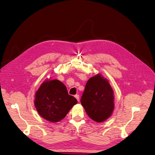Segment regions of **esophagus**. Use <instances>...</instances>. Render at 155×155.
I'll list each match as a JSON object with an SVG mask.
<instances>
[{"label": "esophagus", "instance_id": "obj_1", "mask_svg": "<svg viewBox=\"0 0 155 155\" xmlns=\"http://www.w3.org/2000/svg\"><path fill=\"white\" fill-rule=\"evenodd\" d=\"M75 97L76 98V99L78 100V101H79V96L78 94L75 95Z\"/></svg>", "mask_w": 155, "mask_h": 155}]
</instances>
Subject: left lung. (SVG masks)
Listing matches in <instances>:
<instances>
[{"label": "left lung", "mask_w": 155, "mask_h": 155, "mask_svg": "<svg viewBox=\"0 0 155 155\" xmlns=\"http://www.w3.org/2000/svg\"><path fill=\"white\" fill-rule=\"evenodd\" d=\"M81 103L90 118L103 122L113 111V90L107 80L97 74L87 81Z\"/></svg>", "instance_id": "obj_1"}]
</instances>
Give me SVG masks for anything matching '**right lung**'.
Instances as JSON below:
<instances>
[{
  "label": "right lung",
  "instance_id": "obj_1",
  "mask_svg": "<svg viewBox=\"0 0 155 155\" xmlns=\"http://www.w3.org/2000/svg\"><path fill=\"white\" fill-rule=\"evenodd\" d=\"M78 103L68 94L66 86L58 79L45 81L35 93V106L45 120L58 122L64 117Z\"/></svg>",
  "mask_w": 155,
  "mask_h": 155
}]
</instances>
